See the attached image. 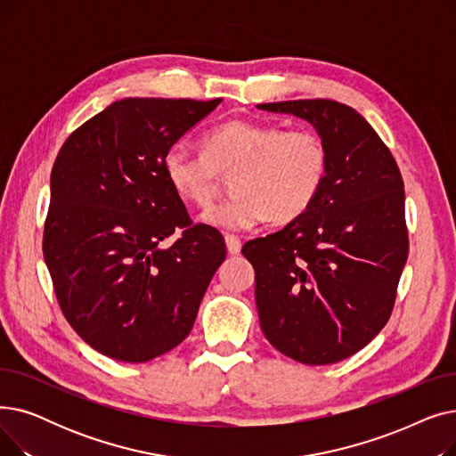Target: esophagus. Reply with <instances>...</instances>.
<instances>
[{"instance_id": "esophagus-1", "label": "esophagus", "mask_w": 456, "mask_h": 456, "mask_svg": "<svg viewBox=\"0 0 456 456\" xmlns=\"http://www.w3.org/2000/svg\"><path fill=\"white\" fill-rule=\"evenodd\" d=\"M225 246H227L229 255H238V253H240V249H242L240 238H236V236H232V234H227V236H225Z\"/></svg>"}]
</instances>
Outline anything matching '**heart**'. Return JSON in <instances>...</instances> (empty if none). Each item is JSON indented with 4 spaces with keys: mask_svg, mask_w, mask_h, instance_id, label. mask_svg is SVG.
<instances>
[{
    "mask_svg": "<svg viewBox=\"0 0 456 456\" xmlns=\"http://www.w3.org/2000/svg\"><path fill=\"white\" fill-rule=\"evenodd\" d=\"M329 151L310 129L282 131L253 119H227L203 136V151L174 143L162 174L183 201L208 207L218 172L232 174V198L210 207L201 222L227 232L249 231L268 218L290 224L318 198L327 179Z\"/></svg>",
    "mask_w": 456,
    "mask_h": 456,
    "instance_id": "heart-1",
    "label": "heart"
}]
</instances>
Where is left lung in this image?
<instances>
[{
  "instance_id": "left-lung-1",
  "label": "left lung",
  "mask_w": 456,
  "mask_h": 456,
  "mask_svg": "<svg viewBox=\"0 0 456 456\" xmlns=\"http://www.w3.org/2000/svg\"><path fill=\"white\" fill-rule=\"evenodd\" d=\"M316 129L329 151L323 188L297 220L242 253L255 268L260 329L282 354L334 364L387 325L409 256L404 184L373 127L332 100L260 103Z\"/></svg>"
}]
</instances>
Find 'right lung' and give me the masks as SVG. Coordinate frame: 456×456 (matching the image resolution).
Instances as JSON below:
<instances>
[{
    "instance_id": "right-lung-1",
    "label": "right lung",
    "mask_w": 456,
    "mask_h": 456,
    "mask_svg": "<svg viewBox=\"0 0 456 456\" xmlns=\"http://www.w3.org/2000/svg\"><path fill=\"white\" fill-rule=\"evenodd\" d=\"M220 103L114 102L55 159L45 266L68 323L114 361L148 362L179 346L225 260L224 236L191 225L162 174L164 153ZM177 228L182 236L167 245Z\"/></svg>"
}]
</instances>
